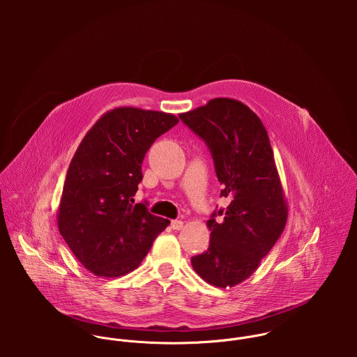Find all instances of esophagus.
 <instances>
[{"label": "esophagus", "mask_w": 357, "mask_h": 357, "mask_svg": "<svg viewBox=\"0 0 357 357\" xmlns=\"http://www.w3.org/2000/svg\"><path fill=\"white\" fill-rule=\"evenodd\" d=\"M170 227H172L173 229H176V231H180V229H183V227H184V222H183L181 220H172V222H170Z\"/></svg>", "instance_id": "34e87169"}]
</instances>
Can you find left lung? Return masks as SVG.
<instances>
[{
    "label": "left lung",
    "instance_id": "left-lung-1",
    "mask_svg": "<svg viewBox=\"0 0 357 357\" xmlns=\"http://www.w3.org/2000/svg\"><path fill=\"white\" fill-rule=\"evenodd\" d=\"M181 121L208 146L221 197L229 199L221 221L210 218L208 249L191 258L208 284L234 287L250 278L282 235L289 206L268 132L246 104L211 99L181 112ZM214 217V214H213Z\"/></svg>",
    "mask_w": 357,
    "mask_h": 357
}]
</instances>
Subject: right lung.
<instances>
[{"mask_svg": "<svg viewBox=\"0 0 357 357\" xmlns=\"http://www.w3.org/2000/svg\"><path fill=\"white\" fill-rule=\"evenodd\" d=\"M174 114L118 107L104 112L74 153L57 207V228L77 259L99 278L135 271L170 224L135 204L142 163Z\"/></svg>", "mask_w": 357, "mask_h": 357, "instance_id": "obj_1", "label": "right lung"}]
</instances>
